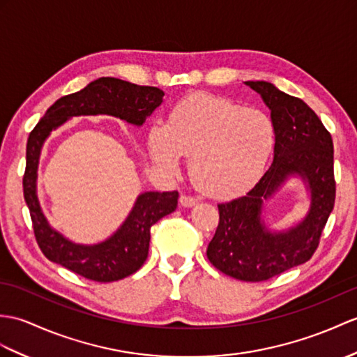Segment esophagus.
<instances>
[{"label":"esophagus","mask_w":357,"mask_h":357,"mask_svg":"<svg viewBox=\"0 0 357 357\" xmlns=\"http://www.w3.org/2000/svg\"><path fill=\"white\" fill-rule=\"evenodd\" d=\"M179 202H181L182 206H185V208H188V206H193V205L197 204V199L193 197V196H188V195H181Z\"/></svg>","instance_id":"34e87169"}]
</instances>
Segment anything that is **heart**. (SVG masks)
Returning a JSON list of instances; mask_svg holds the SVG:
<instances>
[{"label":"heart","instance_id":"heart-1","mask_svg":"<svg viewBox=\"0 0 357 357\" xmlns=\"http://www.w3.org/2000/svg\"><path fill=\"white\" fill-rule=\"evenodd\" d=\"M275 147V126L266 112L233 98L195 93L170 107L167 121L147 132L153 162L175 172L192 155L190 173L210 196L233 197L261 178Z\"/></svg>","mask_w":357,"mask_h":357}]
</instances>
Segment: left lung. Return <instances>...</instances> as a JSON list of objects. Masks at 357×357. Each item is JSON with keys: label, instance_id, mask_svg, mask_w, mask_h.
<instances>
[{"label": "left lung", "instance_id": "8db88e82", "mask_svg": "<svg viewBox=\"0 0 357 357\" xmlns=\"http://www.w3.org/2000/svg\"><path fill=\"white\" fill-rule=\"evenodd\" d=\"M271 109L275 126L273 161L245 196L219 204V225L206 250L211 264L242 281H266L303 264L317 251L330 213L336 182L333 139L301 98L289 96L269 82H245ZM291 176H300L310 188L311 208L298 226L271 231L261 220L262 201Z\"/></svg>", "mask_w": 357, "mask_h": 357}]
</instances>
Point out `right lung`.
Returning <instances> with one entry per match:
<instances>
[{"label":"right lung","instance_id":"right-lung-1","mask_svg":"<svg viewBox=\"0 0 357 357\" xmlns=\"http://www.w3.org/2000/svg\"><path fill=\"white\" fill-rule=\"evenodd\" d=\"M164 93L156 86H141L130 82L100 77L84 89L61 97L30 132L26 152L24 199L40 251L53 263L77 275L98 283H111L129 277L143 266L151 242V228L178 206V192H146L137 197L134 208L115 233L97 245H77L48 225L36 195L40 149L50 132L77 115H114L141 126L162 103Z\"/></svg>","mask_w":357,"mask_h":357}]
</instances>
